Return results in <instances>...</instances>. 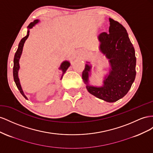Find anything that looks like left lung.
<instances>
[{
    "instance_id": "8db88e82",
    "label": "left lung",
    "mask_w": 153,
    "mask_h": 153,
    "mask_svg": "<svg viewBox=\"0 0 153 153\" xmlns=\"http://www.w3.org/2000/svg\"><path fill=\"white\" fill-rule=\"evenodd\" d=\"M109 33L99 34L100 51L109 59L111 68L102 86L89 85L91 66L86 62L82 78L88 92L108 102H116L127 94L136 76V57L133 45L124 26L109 19Z\"/></svg>"
}]
</instances>
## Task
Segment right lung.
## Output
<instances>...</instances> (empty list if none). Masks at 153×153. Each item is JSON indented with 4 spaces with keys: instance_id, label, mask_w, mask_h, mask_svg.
I'll use <instances>...</instances> for the list:
<instances>
[{
    "instance_id": "obj_1",
    "label": "right lung",
    "mask_w": 153,
    "mask_h": 153,
    "mask_svg": "<svg viewBox=\"0 0 153 153\" xmlns=\"http://www.w3.org/2000/svg\"><path fill=\"white\" fill-rule=\"evenodd\" d=\"M38 22H39V20H35L33 22L30 23V24L27 26L28 30H27V35H26L25 37H24L20 40L19 44L18 49H17V51L15 52V57H14V60H13L14 65H13V73L14 81L15 82V84H16V85L17 86V88H18V89L20 91V92L21 93V94L26 99H27V97L25 95L22 89V86L20 85V80H19V76H18L19 71V68H20L19 60H20V56L22 55V50H23V47H24V43H25V40H27L29 35V29L33 28V26L35 25V24H36ZM70 65H71V63H70L69 62H68V61H65V62H63L62 64H61V66H60L59 69L62 70V72H63L62 76V78H61V79H62L63 74L65 73V72L67 71V70L70 67Z\"/></svg>"
}]
</instances>
